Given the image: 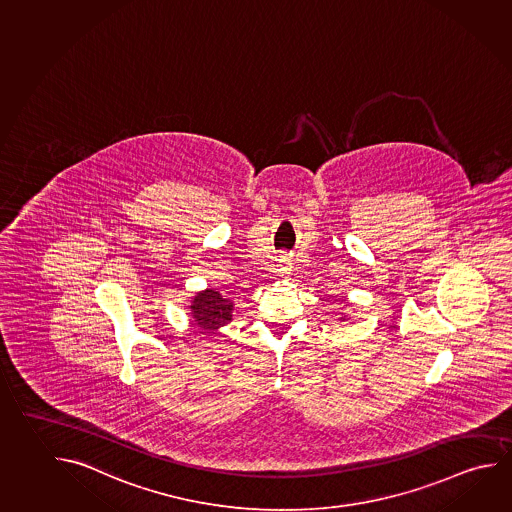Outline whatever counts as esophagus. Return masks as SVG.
Masks as SVG:
<instances>
[{"mask_svg": "<svg viewBox=\"0 0 512 512\" xmlns=\"http://www.w3.org/2000/svg\"><path fill=\"white\" fill-rule=\"evenodd\" d=\"M274 272L278 274L279 278H288L292 274V263H290V258L286 254H281L278 260H276Z\"/></svg>", "mask_w": 512, "mask_h": 512, "instance_id": "obj_1", "label": "esophagus"}]
</instances>
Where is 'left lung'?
<instances>
[{
	"label": "left lung",
	"instance_id": "8db88e82",
	"mask_svg": "<svg viewBox=\"0 0 512 512\" xmlns=\"http://www.w3.org/2000/svg\"><path fill=\"white\" fill-rule=\"evenodd\" d=\"M340 321H346V315H344V317H340Z\"/></svg>",
	"mask_w": 512,
	"mask_h": 512
}]
</instances>
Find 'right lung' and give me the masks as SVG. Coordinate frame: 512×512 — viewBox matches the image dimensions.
I'll use <instances>...</instances> for the list:
<instances>
[{
	"label": "right lung",
	"mask_w": 512,
	"mask_h": 512,
	"mask_svg": "<svg viewBox=\"0 0 512 512\" xmlns=\"http://www.w3.org/2000/svg\"><path fill=\"white\" fill-rule=\"evenodd\" d=\"M191 319L200 335H215L222 326L233 319V303L226 295L213 288H206L191 299Z\"/></svg>",
	"instance_id": "add662e5"
}]
</instances>
